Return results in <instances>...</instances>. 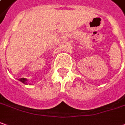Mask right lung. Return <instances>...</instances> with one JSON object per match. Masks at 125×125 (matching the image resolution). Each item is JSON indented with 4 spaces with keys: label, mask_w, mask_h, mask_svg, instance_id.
I'll return each instance as SVG.
<instances>
[{
    "label": "right lung",
    "mask_w": 125,
    "mask_h": 125,
    "mask_svg": "<svg viewBox=\"0 0 125 125\" xmlns=\"http://www.w3.org/2000/svg\"><path fill=\"white\" fill-rule=\"evenodd\" d=\"M18 81H20V82H22V83H23L24 84H26L27 85L28 83H27V79L26 78H21V79H18Z\"/></svg>",
    "instance_id": "1"
}]
</instances>
